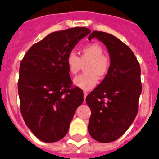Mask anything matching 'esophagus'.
<instances>
[{
	"label": "esophagus",
	"instance_id": "34e87169",
	"mask_svg": "<svg viewBox=\"0 0 159 159\" xmlns=\"http://www.w3.org/2000/svg\"><path fill=\"white\" fill-rule=\"evenodd\" d=\"M87 94L88 93H86V92H84V93H83V95H84V101L86 100V96H87Z\"/></svg>",
	"mask_w": 159,
	"mask_h": 159
}]
</instances>
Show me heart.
<instances>
[{"label": "heart", "mask_w": 159, "mask_h": 159, "mask_svg": "<svg viewBox=\"0 0 159 159\" xmlns=\"http://www.w3.org/2000/svg\"><path fill=\"white\" fill-rule=\"evenodd\" d=\"M100 44L91 43L82 47L80 57L73 51L66 56V65L70 74L76 75L84 65V73L73 80L75 86L83 90H89L95 87L99 80L108 74L111 66V60L104 54Z\"/></svg>", "instance_id": "obj_1"}]
</instances>
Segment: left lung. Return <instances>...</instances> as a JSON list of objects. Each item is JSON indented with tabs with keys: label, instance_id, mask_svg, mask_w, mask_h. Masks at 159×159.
<instances>
[{
	"label": "left lung",
	"instance_id": "left-lung-1",
	"mask_svg": "<svg viewBox=\"0 0 159 159\" xmlns=\"http://www.w3.org/2000/svg\"><path fill=\"white\" fill-rule=\"evenodd\" d=\"M93 37L106 46L111 66L100 84L86 96L91 109L88 131L95 140L106 143L122 136L138 113L141 69L132 50L115 36L95 30L89 40Z\"/></svg>",
	"mask_w": 159,
	"mask_h": 159
}]
</instances>
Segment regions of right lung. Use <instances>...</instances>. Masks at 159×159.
Listing matches in <instances>:
<instances>
[{
    "label": "right lung",
    "mask_w": 159,
    "mask_h": 159,
    "mask_svg": "<svg viewBox=\"0 0 159 159\" xmlns=\"http://www.w3.org/2000/svg\"><path fill=\"white\" fill-rule=\"evenodd\" d=\"M86 27L51 33L32 46L20 65V109L36 137L54 142L66 135L83 92L73 86L66 56L79 40L90 34Z\"/></svg>",
    "instance_id": "obj_1"
}]
</instances>
